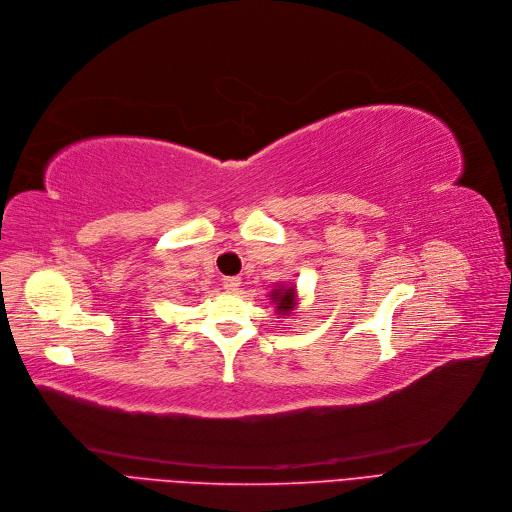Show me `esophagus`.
Returning <instances> with one entry per match:
<instances>
[{"label":"esophagus","mask_w":512,"mask_h":512,"mask_svg":"<svg viewBox=\"0 0 512 512\" xmlns=\"http://www.w3.org/2000/svg\"><path fill=\"white\" fill-rule=\"evenodd\" d=\"M223 287H225L227 291H239L241 279H239V277H225V279H223Z\"/></svg>","instance_id":"esophagus-1"}]
</instances>
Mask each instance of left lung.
I'll use <instances>...</instances> for the list:
<instances>
[{
	"instance_id": "8db88e82",
	"label": "left lung",
	"mask_w": 512,
	"mask_h": 512,
	"mask_svg": "<svg viewBox=\"0 0 512 512\" xmlns=\"http://www.w3.org/2000/svg\"><path fill=\"white\" fill-rule=\"evenodd\" d=\"M271 300L277 304L279 314H289L296 306V289L277 285V289L271 291Z\"/></svg>"
}]
</instances>
